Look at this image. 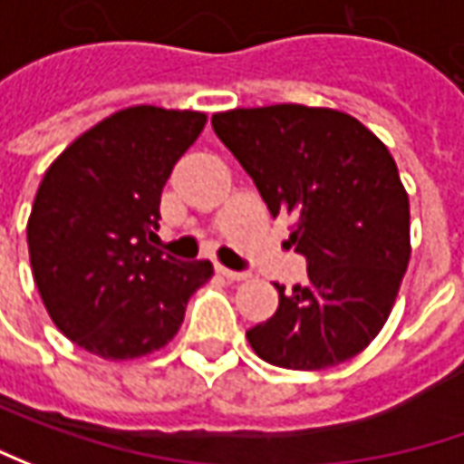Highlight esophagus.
Returning <instances> with one entry per match:
<instances>
[{"label": "esophagus", "instance_id": "obj_1", "mask_svg": "<svg viewBox=\"0 0 464 464\" xmlns=\"http://www.w3.org/2000/svg\"><path fill=\"white\" fill-rule=\"evenodd\" d=\"M218 275H220V277H226L228 282L248 280V272H236V269H228V266H218Z\"/></svg>", "mask_w": 464, "mask_h": 464}]
</instances>
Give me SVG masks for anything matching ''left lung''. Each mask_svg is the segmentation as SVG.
Listing matches in <instances>:
<instances>
[{
  "mask_svg": "<svg viewBox=\"0 0 464 464\" xmlns=\"http://www.w3.org/2000/svg\"><path fill=\"white\" fill-rule=\"evenodd\" d=\"M218 138L259 187L272 216L293 218L290 246L308 280L248 328L251 349L287 370H326L382 331L411 259L408 192L395 159L349 112L308 104L213 115Z\"/></svg>",
  "mask_w": 464,
  "mask_h": 464,
  "instance_id": "1",
  "label": "left lung"
}]
</instances>
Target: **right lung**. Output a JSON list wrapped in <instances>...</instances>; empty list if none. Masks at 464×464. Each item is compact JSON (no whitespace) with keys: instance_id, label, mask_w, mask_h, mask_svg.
<instances>
[{"instance_id":"1","label":"right lung","mask_w":464,"mask_h":464,"mask_svg":"<svg viewBox=\"0 0 464 464\" xmlns=\"http://www.w3.org/2000/svg\"><path fill=\"white\" fill-rule=\"evenodd\" d=\"M208 122L198 110L136 104L69 143L48 167L27 218L33 280L56 328L102 360L167 346L213 264L151 246L177 159Z\"/></svg>"}]
</instances>
